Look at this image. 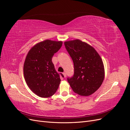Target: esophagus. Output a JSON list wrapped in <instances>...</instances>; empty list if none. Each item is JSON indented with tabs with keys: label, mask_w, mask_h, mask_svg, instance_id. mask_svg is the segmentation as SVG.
<instances>
[{
	"label": "esophagus",
	"mask_w": 130,
	"mask_h": 130,
	"mask_svg": "<svg viewBox=\"0 0 130 130\" xmlns=\"http://www.w3.org/2000/svg\"><path fill=\"white\" fill-rule=\"evenodd\" d=\"M63 76H64V77H66V73H63Z\"/></svg>",
	"instance_id": "34e87169"
}]
</instances>
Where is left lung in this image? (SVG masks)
Here are the masks:
<instances>
[{
    "label": "left lung",
    "instance_id": "left-lung-1",
    "mask_svg": "<svg viewBox=\"0 0 130 130\" xmlns=\"http://www.w3.org/2000/svg\"><path fill=\"white\" fill-rule=\"evenodd\" d=\"M74 66V74L67 80L73 91L81 96L92 95L105 77L103 60L92 46L76 39L64 43Z\"/></svg>",
    "mask_w": 130,
    "mask_h": 130
}]
</instances>
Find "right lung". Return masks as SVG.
<instances>
[{"label":"right lung","mask_w":130,"mask_h":130,"mask_svg":"<svg viewBox=\"0 0 130 130\" xmlns=\"http://www.w3.org/2000/svg\"><path fill=\"white\" fill-rule=\"evenodd\" d=\"M62 41L45 40L37 43L27 53L23 67L24 77L31 91L41 98L53 95L60 85V76L52 57L62 45Z\"/></svg>","instance_id":"right-lung-1"}]
</instances>
